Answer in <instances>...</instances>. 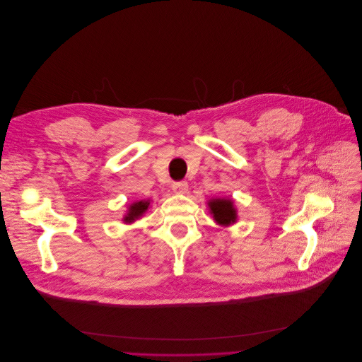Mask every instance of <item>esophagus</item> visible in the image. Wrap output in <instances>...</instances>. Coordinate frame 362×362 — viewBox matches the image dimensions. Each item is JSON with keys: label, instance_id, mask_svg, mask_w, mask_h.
I'll use <instances>...</instances> for the list:
<instances>
[{"label": "esophagus", "instance_id": "1", "mask_svg": "<svg viewBox=\"0 0 362 362\" xmlns=\"http://www.w3.org/2000/svg\"><path fill=\"white\" fill-rule=\"evenodd\" d=\"M173 191L175 194H185L188 191V182L187 181H178L173 184Z\"/></svg>", "mask_w": 362, "mask_h": 362}]
</instances>
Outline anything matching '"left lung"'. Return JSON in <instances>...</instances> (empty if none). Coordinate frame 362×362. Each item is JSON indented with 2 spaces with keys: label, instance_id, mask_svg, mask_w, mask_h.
<instances>
[{
  "label": "left lung",
  "instance_id": "1",
  "mask_svg": "<svg viewBox=\"0 0 362 362\" xmlns=\"http://www.w3.org/2000/svg\"><path fill=\"white\" fill-rule=\"evenodd\" d=\"M209 212L216 224L228 227L237 221V209L231 198H214L208 201Z\"/></svg>",
  "mask_w": 362,
  "mask_h": 362
}]
</instances>
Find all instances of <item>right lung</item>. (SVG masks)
I'll return each mask as SVG.
<instances>
[{
	"label": "right lung",
	"instance_id": "1",
	"mask_svg": "<svg viewBox=\"0 0 362 362\" xmlns=\"http://www.w3.org/2000/svg\"><path fill=\"white\" fill-rule=\"evenodd\" d=\"M150 206V199H141V201H135L128 206L127 215L124 216V223L125 224H131L135 220H138L139 216H142V214L146 212Z\"/></svg>",
	"mask_w": 362,
	"mask_h": 362
}]
</instances>
